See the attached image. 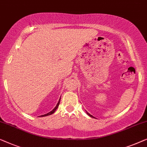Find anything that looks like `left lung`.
I'll use <instances>...</instances> for the list:
<instances>
[{
    "instance_id": "obj_1",
    "label": "left lung",
    "mask_w": 147,
    "mask_h": 147,
    "mask_svg": "<svg viewBox=\"0 0 147 147\" xmlns=\"http://www.w3.org/2000/svg\"><path fill=\"white\" fill-rule=\"evenodd\" d=\"M86 114H87L88 116H89V117H92V118H94V117H93V116H92V115H90V113H88V112H87V111H86Z\"/></svg>"
}]
</instances>
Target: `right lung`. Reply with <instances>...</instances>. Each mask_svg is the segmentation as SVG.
I'll return each instance as SVG.
<instances>
[{
    "mask_svg": "<svg viewBox=\"0 0 147 147\" xmlns=\"http://www.w3.org/2000/svg\"><path fill=\"white\" fill-rule=\"evenodd\" d=\"M60 100H61V98H60V99H59V102H58V103H57V105H56V107H55V108H54L52 111H51V112H49V113H47V114H45V115H41V116H40V117H46V116H49V115H52V114H53L55 112V111L57 110V109L58 108V107H59V103H60Z\"/></svg>",
    "mask_w": 147,
    "mask_h": 147,
    "instance_id": "add662e5",
    "label": "right lung"
}]
</instances>
